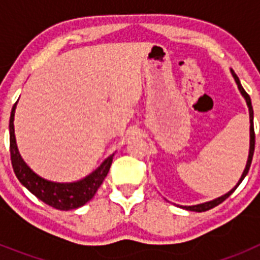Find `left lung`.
<instances>
[{
	"label": "left lung",
	"instance_id": "8db88e82",
	"mask_svg": "<svg viewBox=\"0 0 260 260\" xmlns=\"http://www.w3.org/2000/svg\"><path fill=\"white\" fill-rule=\"evenodd\" d=\"M231 73H232V77L234 78V82H236V84H237L238 89H240L241 95H242V98L245 99V102H246L247 108H249V116H250V148H249V156H247L246 167H245V169H243L242 176H241V178H240V180H238L237 185L234 186V187L231 190V191H228V192H226V194L221 195V197H219V198L212 199V201H210V202H204V203L195 204V206H183L182 208H185V210H187V211H194V212H204V211H208V210H211V208L216 207V206H219L220 203H222V202H224L225 199L228 198L229 195H232V192H233L234 190L237 189L238 186H240V183L242 182L243 178H245V177H246V174L249 173L250 165H251V160H252V155H254V148H255V134H254V110H252L251 99H250V96L247 95L246 91L243 89V87L241 86V82H240V79H238V77L236 74H234L233 70H231Z\"/></svg>",
	"mask_w": 260,
	"mask_h": 260
}]
</instances>
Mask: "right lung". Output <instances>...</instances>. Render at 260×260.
Wrapping results in <instances>:
<instances>
[{
  "mask_svg": "<svg viewBox=\"0 0 260 260\" xmlns=\"http://www.w3.org/2000/svg\"><path fill=\"white\" fill-rule=\"evenodd\" d=\"M18 103V102H17ZM17 103L14 104L10 114V122H9V132H10V155L11 164H13L14 173L26 189H28L32 194L38 197L40 201L47 203L50 207H54L61 211L75 210L82 207L88 201L93 198L98 189L103 183L110 169V165L113 161L114 153L108 156L104 161L92 173H89L84 178L74 182H54L39 176L32 171L26 164L20 156L19 150L15 139V130H14V116H15V108Z\"/></svg>",
  "mask_w": 260,
  "mask_h": 260,
  "instance_id": "obj_1",
  "label": "right lung"
}]
</instances>
